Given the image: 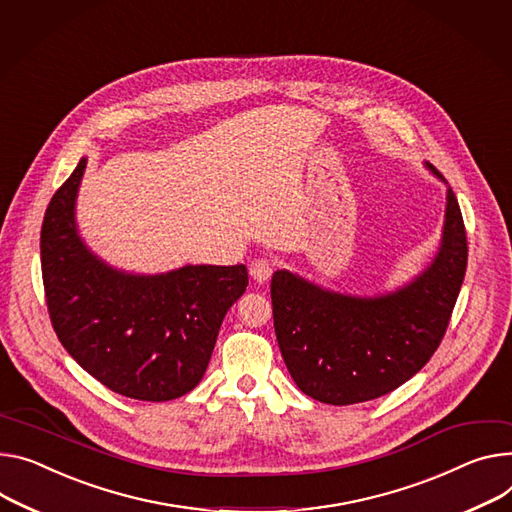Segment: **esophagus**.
Listing matches in <instances>:
<instances>
[{"mask_svg": "<svg viewBox=\"0 0 512 512\" xmlns=\"http://www.w3.org/2000/svg\"><path fill=\"white\" fill-rule=\"evenodd\" d=\"M272 270H274V264L268 258H258L250 264V277L256 283H266L272 277Z\"/></svg>", "mask_w": 512, "mask_h": 512, "instance_id": "esophagus-1", "label": "esophagus"}]
</instances>
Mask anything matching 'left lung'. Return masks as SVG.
Returning <instances> with one entry per match:
<instances>
[{"mask_svg": "<svg viewBox=\"0 0 512 512\" xmlns=\"http://www.w3.org/2000/svg\"><path fill=\"white\" fill-rule=\"evenodd\" d=\"M465 268V225L449 188L435 260L396 293L350 297L307 283L289 270L274 272V332L297 387L334 406L369 402L398 389L439 348Z\"/></svg>", "mask_w": 512, "mask_h": 512, "instance_id": "left-lung-1", "label": "left lung"}]
</instances>
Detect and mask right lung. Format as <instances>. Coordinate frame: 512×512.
<instances>
[{
	"instance_id": "1",
	"label": "right lung",
	"mask_w": 512,
	"mask_h": 512,
	"mask_svg": "<svg viewBox=\"0 0 512 512\" xmlns=\"http://www.w3.org/2000/svg\"><path fill=\"white\" fill-rule=\"evenodd\" d=\"M86 157L53 194L41 229L49 318L69 355L94 379L143 402H168L199 385L227 309L248 270L182 266L141 277L114 270L77 235L75 196Z\"/></svg>"
}]
</instances>
